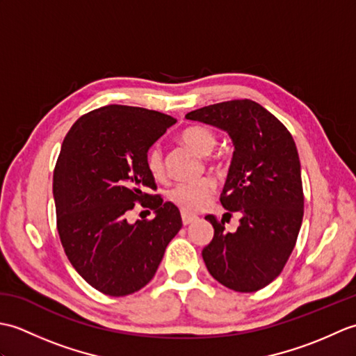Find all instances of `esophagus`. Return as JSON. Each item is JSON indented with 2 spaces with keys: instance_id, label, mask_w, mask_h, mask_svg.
<instances>
[{
  "instance_id": "obj_1",
  "label": "esophagus",
  "mask_w": 356,
  "mask_h": 356,
  "mask_svg": "<svg viewBox=\"0 0 356 356\" xmlns=\"http://www.w3.org/2000/svg\"><path fill=\"white\" fill-rule=\"evenodd\" d=\"M195 220H197V217H195V216L186 214V213L182 214V223H184V225H190V223H193V222H195Z\"/></svg>"
}]
</instances>
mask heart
Segmentation results:
<instances>
[{"label": "heart", "mask_w": 356, "mask_h": 356, "mask_svg": "<svg viewBox=\"0 0 356 356\" xmlns=\"http://www.w3.org/2000/svg\"><path fill=\"white\" fill-rule=\"evenodd\" d=\"M180 139L200 156H208L216 149L218 138L213 128L207 125H193L180 133ZM147 168L154 179H163V153L159 145H153L147 153ZM216 191V184L211 177H202L191 182H180L168 191V199L186 214L199 213L208 205Z\"/></svg>", "instance_id": "heart-1"}]
</instances>
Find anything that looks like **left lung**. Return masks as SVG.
Wrapping results in <instances>:
<instances>
[{
    "mask_svg": "<svg viewBox=\"0 0 356 356\" xmlns=\"http://www.w3.org/2000/svg\"><path fill=\"white\" fill-rule=\"evenodd\" d=\"M186 119L228 131L234 156L220 203L238 213V228L205 218L214 237L202 257L218 283L237 292L263 289L282 274L303 222L305 194L298 151L280 120L251 99H234L190 111Z\"/></svg>",
    "mask_w": 356,
    "mask_h": 356,
    "instance_id": "1",
    "label": "left lung"
}]
</instances>
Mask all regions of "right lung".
<instances>
[{"instance_id":"obj_1","label":"right lung","mask_w":356,"mask_h":356,"mask_svg":"<svg viewBox=\"0 0 356 356\" xmlns=\"http://www.w3.org/2000/svg\"><path fill=\"white\" fill-rule=\"evenodd\" d=\"M176 119L130 105H107L73 124L53 171L56 228L67 259L99 292L125 297L149 283L182 228L176 205L151 194L149 147ZM139 202L154 219L127 222Z\"/></svg>"}]
</instances>
